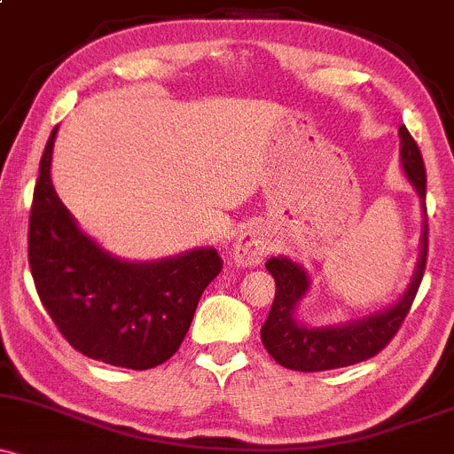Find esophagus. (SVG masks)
I'll return each instance as SVG.
<instances>
[{
	"label": "esophagus",
	"mask_w": 454,
	"mask_h": 454,
	"mask_svg": "<svg viewBox=\"0 0 454 454\" xmlns=\"http://www.w3.org/2000/svg\"><path fill=\"white\" fill-rule=\"evenodd\" d=\"M271 247H274V241H271V235L265 231V228L261 226L247 228V231L241 232V237L235 243L232 261L241 267L259 265L261 261L270 254Z\"/></svg>",
	"instance_id": "1"
}]
</instances>
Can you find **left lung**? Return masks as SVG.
Listing matches in <instances>:
<instances>
[{"mask_svg": "<svg viewBox=\"0 0 454 454\" xmlns=\"http://www.w3.org/2000/svg\"><path fill=\"white\" fill-rule=\"evenodd\" d=\"M398 132L400 160H403L404 174L409 176L419 198L427 200V169H424L422 152L407 128L400 126ZM424 213H427V207H424ZM427 254L428 226L424 223L422 254H419L411 285L404 291L403 298L383 313L341 324V326L322 328L300 326L294 319L295 304L302 300L309 289L307 271L300 265L291 263L285 256H278V259L274 256L265 263L267 271L276 280L274 302H271L270 315L261 328V341H263L265 350L270 352L276 364L295 372L335 370V367H348L372 359L394 340L404 317L409 315L419 283H422L424 270H427Z\"/></svg>", "mask_w": 454, "mask_h": 454, "instance_id": "left-lung-1", "label": "left lung"}]
</instances>
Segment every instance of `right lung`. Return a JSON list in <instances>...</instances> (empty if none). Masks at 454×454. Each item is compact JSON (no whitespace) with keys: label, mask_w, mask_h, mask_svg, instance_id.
Wrapping results in <instances>:
<instances>
[{"label":"right lung","mask_w":454,"mask_h":454,"mask_svg":"<svg viewBox=\"0 0 454 454\" xmlns=\"http://www.w3.org/2000/svg\"><path fill=\"white\" fill-rule=\"evenodd\" d=\"M54 128L41 156L27 226V261L43 307L60 335L102 364L150 370L187 335L200 295L223 261L213 247L159 263H126L80 232L56 195Z\"/></svg>","instance_id":"obj_1"}]
</instances>
